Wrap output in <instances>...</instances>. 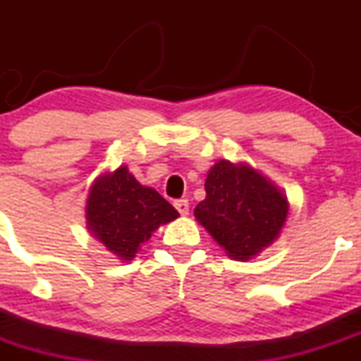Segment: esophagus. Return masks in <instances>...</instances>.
<instances>
[{
  "mask_svg": "<svg viewBox=\"0 0 361 361\" xmlns=\"http://www.w3.org/2000/svg\"><path fill=\"white\" fill-rule=\"evenodd\" d=\"M174 207H176L178 209V213L180 214H188V209H190V204H188V201L187 199H180V201H176L174 202Z\"/></svg>",
  "mask_w": 361,
  "mask_h": 361,
  "instance_id": "esophagus-1",
  "label": "esophagus"
}]
</instances>
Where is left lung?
Wrapping results in <instances>:
<instances>
[{"mask_svg":"<svg viewBox=\"0 0 361 361\" xmlns=\"http://www.w3.org/2000/svg\"><path fill=\"white\" fill-rule=\"evenodd\" d=\"M204 188L206 199L194 214L228 257L248 260L278 239L288 216V201L253 167L218 160Z\"/></svg>","mask_w":361,"mask_h":361,"instance_id":"obj_1","label":"left lung"}]
</instances>
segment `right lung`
Returning a JSON list of instances; mask_svg holds the SVG:
<instances>
[{"label": "right lung", "instance_id": "obj_1", "mask_svg": "<svg viewBox=\"0 0 361 361\" xmlns=\"http://www.w3.org/2000/svg\"><path fill=\"white\" fill-rule=\"evenodd\" d=\"M85 214L90 234L120 260H133L152 232L180 216L157 190L143 187L126 166L94 181Z\"/></svg>", "mask_w": 361, "mask_h": 361}]
</instances>
